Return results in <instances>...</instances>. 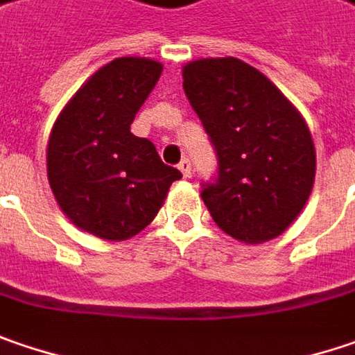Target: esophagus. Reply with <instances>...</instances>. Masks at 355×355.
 <instances>
[{
  "instance_id": "obj_1",
  "label": "esophagus",
  "mask_w": 355,
  "mask_h": 355,
  "mask_svg": "<svg viewBox=\"0 0 355 355\" xmlns=\"http://www.w3.org/2000/svg\"><path fill=\"white\" fill-rule=\"evenodd\" d=\"M178 168H180V171H182V175H184V178H191V164H189V159H187V157H184V159L180 162V166H178Z\"/></svg>"
}]
</instances>
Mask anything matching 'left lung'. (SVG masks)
I'll return each mask as SVG.
<instances>
[{
  "mask_svg": "<svg viewBox=\"0 0 355 355\" xmlns=\"http://www.w3.org/2000/svg\"><path fill=\"white\" fill-rule=\"evenodd\" d=\"M184 92L218 151L220 173L202 200L227 236L263 243L302 214L315 180L310 128L272 81L238 58L182 67Z\"/></svg>",
  "mask_w": 355,
  "mask_h": 355,
  "instance_id": "1",
  "label": "left lung"
}]
</instances>
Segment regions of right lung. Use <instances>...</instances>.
<instances>
[{"instance_id":"1","label":"right lung","mask_w":355,"mask_h":355,"mask_svg":"<svg viewBox=\"0 0 355 355\" xmlns=\"http://www.w3.org/2000/svg\"><path fill=\"white\" fill-rule=\"evenodd\" d=\"M164 65L117 58L81 85L58 116L47 141V180L67 220L105 241L137 236L182 178L155 146L130 132Z\"/></svg>"}]
</instances>
